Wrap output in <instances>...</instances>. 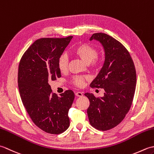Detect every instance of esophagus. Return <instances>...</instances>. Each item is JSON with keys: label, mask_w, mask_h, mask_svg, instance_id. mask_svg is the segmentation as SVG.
Segmentation results:
<instances>
[{"label": "esophagus", "mask_w": 154, "mask_h": 154, "mask_svg": "<svg viewBox=\"0 0 154 154\" xmlns=\"http://www.w3.org/2000/svg\"><path fill=\"white\" fill-rule=\"evenodd\" d=\"M75 95L77 97H82L83 96V93L82 92H75Z\"/></svg>", "instance_id": "obj_1"}]
</instances>
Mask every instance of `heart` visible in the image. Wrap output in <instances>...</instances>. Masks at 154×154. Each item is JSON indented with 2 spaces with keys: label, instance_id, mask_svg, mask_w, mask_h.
I'll use <instances>...</instances> for the list:
<instances>
[{
  "label": "heart",
  "instance_id": "obj_1",
  "mask_svg": "<svg viewBox=\"0 0 154 154\" xmlns=\"http://www.w3.org/2000/svg\"><path fill=\"white\" fill-rule=\"evenodd\" d=\"M97 53L98 51L95 47L87 44H80L75 48L73 51V54L75 56L80 58L86 64L91 63L93 65H96L97 63L96 57ZM68 57L65 54L61 55L59 57L57 65L59 70L61 73H65L67 71L68 68ZM87 79V78L86 77L76 76L73 78V83L75 85L79 87H82L84 86L85 81Z\"/></svg>",
  "mask_w": 154,
  "mask_h": 154
}]
</instances>
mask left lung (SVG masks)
Instances as JSON below:
<instances>
[{
	"instance_id": "8db88e82",
	"label": "left lung",
	"mask_w": 154,
	"mask_h": 154,
	"mask_svg": "<svg viewBox=\"0 0 154 154\" xmlns=\"http://www.w3.org/2000/svg\"><path fill=\"white\" fill-rule=\"evenodd\" d=\"M89 40L101 44L104 61L91 87L104 89L103 97L85 94L90 101L87 114L91 125L105 131L116 126L131 106L136 85L135 66L129 52L112 37L103 33L93 34Z\"/></svg>"
}]
</instances>
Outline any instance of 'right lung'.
<instances>
[{
	"label": "right lung",
	"mask_w": 154,
	"mask_h": 154,
	"mask_svg": "<svg viewBox=\"0 0 154 154\" xmlns=\"http://www.w3.org/2000/svg\"><path fill=\"white\" fill-rule=\"evenodd\" d=\"M72 38L39 39L26 51L19 63L18 84L22 103L35 125L53 134L65 132L70 124L68 112L74 93L68 90L57 97L49 83L61 77L58 60Z\"/></svg>",
	"instance_id": "obj_1"
}]
</instances>
